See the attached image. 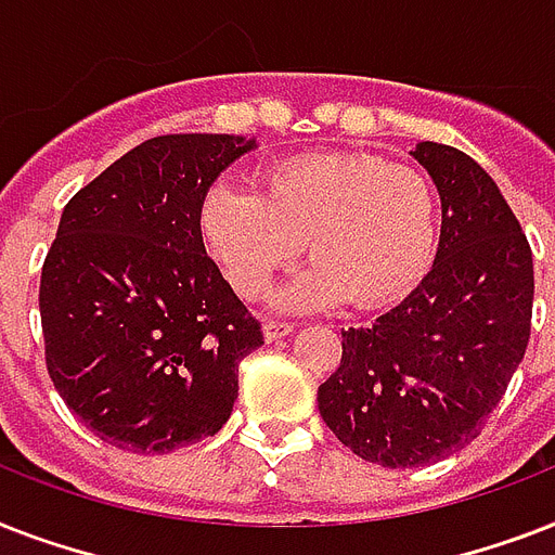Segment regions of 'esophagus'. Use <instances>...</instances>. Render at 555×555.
<instances>
[{"label":"esophagus","mask_w":555,"mask_h":555,"mask_svg":"<svg viewBox=\"0 0 555 555\" xmlns=\"http://www.w3.org/2000/svg\"><path fill=\"white\" fill-rule=\"evenodd\" d=\"M261 331H264V339H268V343H276V339H285L287 334H294V325L282 320H268Z\"/></svg>","instance_id":"obj_1"}]
</instances>
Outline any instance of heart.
<instances>
[{
	"label": "heart",
	"instance_id": "1",
	"mask_svg": "<svg viewBox=\"0 0 555 555\" xmlns=\"http://www.w3.org/2000/svg\"><path fill=\"white\" fill-rule=\"evenodd\" d=\"M201 238L227 282L259 299L308 247L313 261L276 296L285 311L346 302L377 311L403 299L438 244V192L421 169L374 152H305L261 169L259 192L216 181Z\"/></svg>",
	"mask_w": 555,
	"mask_h": 555
}]
</instances>
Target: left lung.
<instances>
[{
  "label": "left lung",
  "mask_w": 555,
  "mask_h": 555,
  "mask_svg": "<svg viewBox=\"0 0 555 555\" xmlns=\"http://www.w3.org/2000/svg\"><path fill=\"white\" fill-rule=\"evenodd\" d=\"M440 192L435 264L369 328L343 331V360L320 386L325 426L388 469L464 449L525 360L533 250L487 172L455 146L412 152Z\"/></svg>",
  "instance_id": "obj_1"
}]
</instances>
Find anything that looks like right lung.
I'll return each mask as SVG.
<instances>
[{
    "label": "right lung",
    "mask_w": 555,
    "mask_h": 555,
    "mask_svg": "<svg viewBox=\"0 0 555 555\" xmlns=\"http://www.w3.org/2000/svg\"><path fill=\"white\" fill-rule=\"evenodd\" d=\"M256 141L160 134L63 209L39 279L46 365L65 405L126 452L216 435L261 325L204 250L198 209Z\"/></svg>",
    "instance_id": "right-lung-1"
}]
</instances>
